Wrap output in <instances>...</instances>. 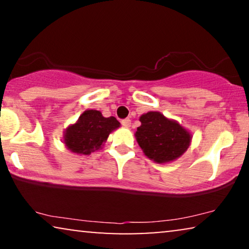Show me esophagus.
<instances>
[{"label": "esophagus", "mask_w": 249, "mask_h": 249, "mask_svg": "<svg viewBox=\"0 0 249 249\" xmlns=\"http://www.w3.org/2000/svg\"><path fill=\"white\" fill-rule=\"evenodd\" d=\"M121 124L124 125V127H130V124H131V120L130 119H124V120L121 121Z\"/></svg>", "instance_id": "obj_1"}]
</instances>
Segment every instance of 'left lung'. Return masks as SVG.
<instances>
[{
  "mask_svg": "<svg viewBox=\"0 0 249 249\" xmlns=\"http://www.w3.org/2000/svg\"><path fill=\"white\" fill-rule=\"evenodd\" d=\"M136 139L148 159L165 163L178 159L190 144V134L178 122L169 120L160 112L142 114Z\"/></svg>",
  "mask_w": 249,
  "mask_h": 249,
  "instance_id": "left-lung-1",
  "label": "left lung"
}]
</instances>
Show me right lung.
Returning <instances> with one entry per match:
<instances>
[{"label": "right lung", "instance_id": "1", "mask_svg": "<svg viewBox=\"0 0 249 249\" xmlns=\"http://www.w3.org/2000/svg\"><path fill=\"white\" fill-rule=\"evenodd\" d=\"M118 127L120 122L114 117L104 118L100 111L87 110L76 124L67 128L64 144L71 152L88 155L100 149L110 132Z\"/></svg>", "mask_w": 249, "mask_h": 249}]
</instances>
